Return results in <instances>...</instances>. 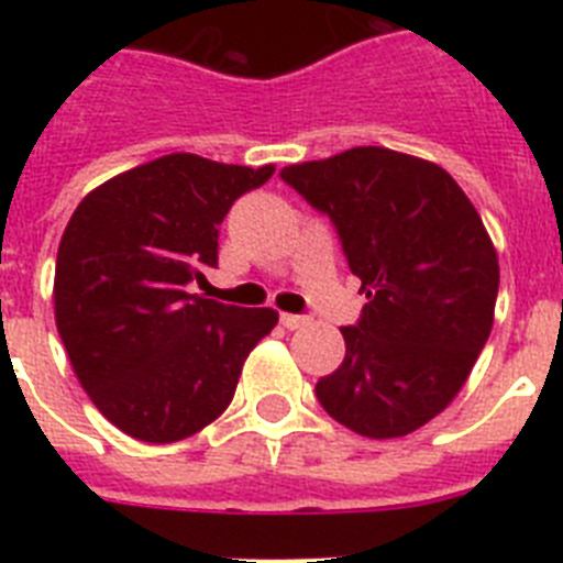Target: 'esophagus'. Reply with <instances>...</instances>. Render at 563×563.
<instances>
[{
  "label": "esophagus",
  "mask_w": 563,
  "mask_h": 563,
  "mask_svg": "<svg viewBox=\"0 0 563 563\" xmlns=\"http://www.w3.org/2000/svg\"><path fill=\"white\" fill-rule=\"evenodd\" d=\"M282 324H285L287 330H305V327L310 324V318L290 316V312H282Z\"/></svg>",
  "instance_id": "esophagus-1"
}]
</instances>
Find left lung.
<instances>
[{
    "label": "left lung",
    "instance_id": "left-lung-1",
    "mask_svg": "<svg viewBox=\"0 0 563 563\" xmlns=\"http://www.w3.org/2000/svg\"><path fill=\"white\" fill-rule=\"evenodd\" d=\"M327 213L361 278L346 355L316 383L327 415L369 440L406 437L465 386L494 327L499 258L482 217L445 168L415 154L355 146L282 168Z\"/></svg>",
    "mask_w": 563,
    "mask_h": 563
}]
</instances>
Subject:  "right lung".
Wrapping results in <instances>:
<instances>
[{
  "mask_svg": "<svg viewBox=\"0 0 563 563\" xmlns=\"http://www.w3.org/2000/svg\"><path fill=\"white\" fill-rule=\"evenodd\" d=\"M276 166L163 154L78 202L56 258V327L98 411L141 442L197 434L231 406L245 357L276 327L271 307L191 292L217 267L233 202Z\"/></svg>",
  "mask_w": 563,
  "mask_h": 563,
  "instance_id": "obj_1",
  "label": "right lung"
}]
</instances>
